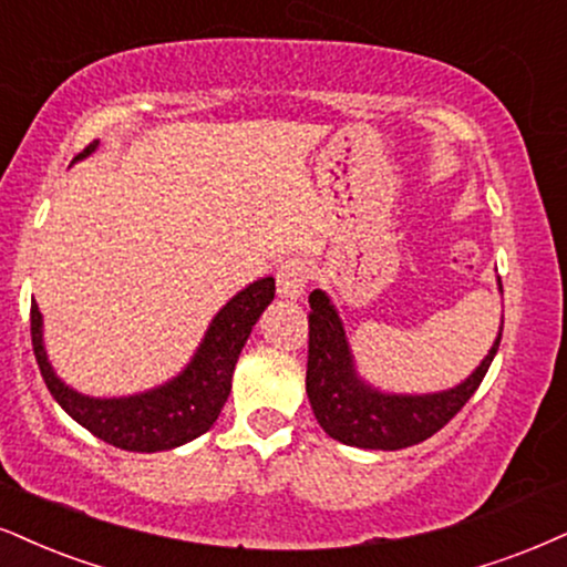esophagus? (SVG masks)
Here are the masks:
<instances>
[{
    "instance_id": "34e87169",
    "label": "esophagus",
    "mask_w": 567,
    "mask_h": 567,
    "mask_svg": "<svg viewBox=\"0 0 567 567\" xmlns=\"http://www.w3.org/2000/svg\"><path fill=\"white\" fill-rule=\"evenodd\" d=\"M307 281H310V265H307L305 260H299V257L278 265V270H276L278 297L299 299L305 295Z\"/></svg>"
}]
</instances>
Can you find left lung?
<instances>
[{"mask_svg":"<svg viewBox=\"0 0 567 567\" xmlns=\"http://www.w3.org/2000/svg\"><path fill=\"white\" fill-rule=\"evenodd\" d=\"M307 318V396L312 412L328 436L360 450H404L444 429L476 394L502 341L499 326L497 339L481 365L454 389L436 394H386L358 375L344 326L326 291H312Z\"/></svg>","mask_w":567,"mask_h":567,"instance_id":"1","label":"left lung"}]
</instances>
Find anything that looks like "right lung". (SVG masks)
Here are the masks:
<instances>
[{
  "label": "right lung",
  "mask_w": 567,
  "mask_h": 567,
  "mask_svg": "<svg viewBox=\"0 0 567 567\" xmlns=\"http://www.w3.org/2000/svg\"><path fill=\"white\" fill-rule=\"evenodd\" d=\"M96 144L100 142L89 144L75 159L91 155ZM272 297H276V281L270 276L241 289L213 318L192 362L176 379L142 391V394L100 400V396H86L62 383L49 365L44 331H41L44 323H41L37 302H31L33 354H37L49 394L75 423H81L96 439L128 452L173 450V446L202 436L218 421L230 394V379H234L241 347L247 344L251 326L260 320Z\"/></svg>",
  "instance_id": "1"
}]
</instances>
